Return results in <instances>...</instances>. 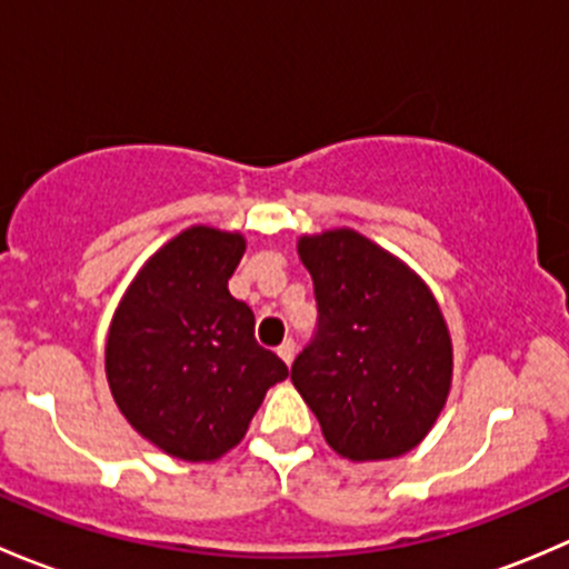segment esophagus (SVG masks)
<instances>
[{"label":"esophagus","instance_id":"1","mask_svg":"<svg viewBox=\"0 0 569 569\" xmlns=\"http://www.w3.org/2000/svg\"><path fill=\"white\" fill-rule=\"evenodd\" d=\"M295 352H297V349H295V341H291V338H286V341L280 343V347H278V355H280V360H283L286 366H289L291 360H295Z\"/></svg>","mask_w":569,"mask_h":569}]
</instances>
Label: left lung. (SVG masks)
Instances as JSON below:
<instances>
[{"label": "left lung", "mask_w": 569, "mask_h": 569, "mask_svg": "<svg viewBox=\"0 0 569 569\" xmlns=\"http://www.w3.org/2000/svg\"><path fill=\"white\" fill-rule=\"evenodd\" d=\"M313 278L319 332L291 382L336 455L393 460L443 412L455 349L432 289L393 252L352 228L297 239Z\"/></svg>", "instance_id": "left-lung-1"}]
</instances>
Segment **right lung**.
Instances as JSON below:
<instances>
[{"label": "right lung", "mask_w": 569, "mask_h": 569, "mask_svg": "<svg viewBox=\"0 0 569 569\" xmlns=\"http://www.w3.org/2000/svg\"><path fill=\"white\" fill-rule=\"evenodd\" d=\"M244 237L192 226L153 252L114 308L104 369L140 438L183 462H214L242 443L283 360L258 347L252 311L228 278Z\"/></svg>", "instance_id": "obj_1"}]
</instances>
